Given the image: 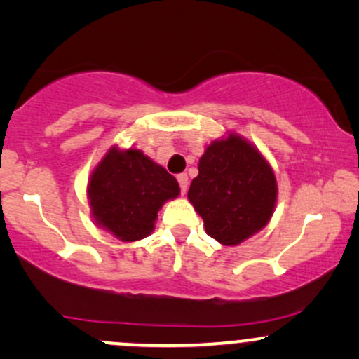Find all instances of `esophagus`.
Masks as SVG:
<instances>
[{
    "label": "esophagus",
    "instance_id": "34e87169",
    "mask_svg": "<svg viewBox=\"0 0 359 359\" xmlns=\"http://www.w3.org/2000/svg\"><path fill=\"white\" fill-rule=\"evenodd\" d=\"M177 180H179L180 191H182V194L187 192V187H189V177H187V174H179V175H177Z\"/></svg>",
    "mask_w": 359,
    "mask_h": 359
}]
</instances>
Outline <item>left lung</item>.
I'll return each mask as SVG.
<instances>
[{
	"instance_id": "1",
	"label": "left lung",
	"mask_w": 359,
	"mask_h": 359,
	"mask_svg": "<svg viewBox=\"0 0 359 359\" xmlns=\"http://www.w3.org/2000/svg\"><path fill=\"white\" fill-rule=\"evenodd\" d=\"M197 167L199 175L187 197L209 236L236 246L269 224L277 204V180L248 140L236 133L214 140Z\"/></svg>"
}]
</instances>
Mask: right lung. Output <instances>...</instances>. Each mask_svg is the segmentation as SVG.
<instances>
[{"label": "right lung", "mask_w": 359, "mask_h": 359, "mask_svg": "<svg viewBox=\"0 0 359 359\" xmlns=\"http://www.w3.org/2000/svg\"><path fill=\"white\" fill-rule=\"evenodd\" d=\"M179 194L175 177L137 148L111 147L88 184L96 224L126 243L154 231L160 208Z\"/></svg>", "instance_id": "obj_1"}]
</instances>
